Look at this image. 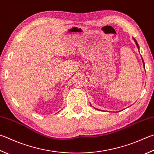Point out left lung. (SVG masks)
<instances>
[{
    "label": "left lung",
    "mask_w": 154,
    "mask_h": 154,
    "mask_svg": "<svg viewBox=\"0 0 154 154\" xmlns=\"http://www.w3.org/2000/svg\"><path fill=\"white\" fill-rule=\"evenodd\" d=\"M133 40H134V41H135V44H136V45H137V48H138V49L139 50V45H138V43H137V40H135V38H133ZM142 61H143V66H144V68H145V63H144V61H143V58H142ZM97 110H100L99 109H97Z\"/></svg>",
    "instance_id": "left-lung-1"
}]
</instances>
